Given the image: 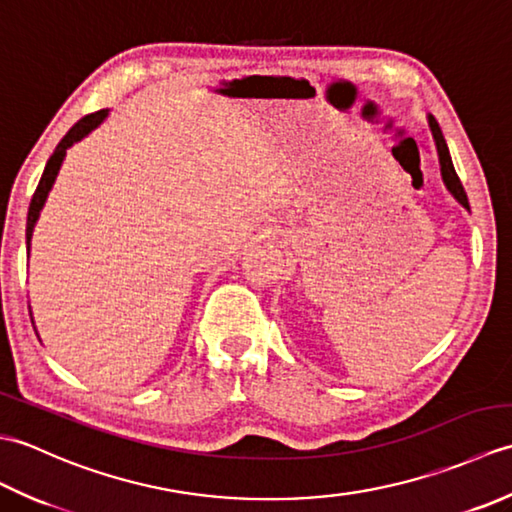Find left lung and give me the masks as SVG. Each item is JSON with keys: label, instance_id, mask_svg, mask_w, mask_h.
<instances>
[{"label": "left lung", "instance_id": "8db88e82", "mask_svg": "<svg viewBox=\"0 0 512 512\" xmlns=\"http://www.w3.org/2000/svg\"><path fill=\"white\" fill-rule=\"evenodd\" d=\"M427 123H429V132H431V138H433V145H436V151H438L440 173H442V182H444V187H447V191L453 195L455 202H458L460 206H464L466 211H471L469 198H466L462 182H460V178H458V173H455L453 160H451L449 147H447V140H444V136H442V129H440V125H438L436 118H433L431 114L427 116Z\"/></svg>", "mask_w": 512, "mask_h": 512}]
</instances>
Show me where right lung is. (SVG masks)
<instances>
[{
	"instance_id": "1",
	"label": "right lung",
	"mask_w": 512,
	"mask_h": 512,
	"mask_svg": "<svg viewBox=\"0 0 512 512\" xmlns=\"http://www.w3.org/2000/svg\"><path fill=\"white\" fill-rule=\"evenodd\" d=\"M107 114H110V110H101V112H94V114L83 116L81 121L76 123V125L70 129V132L61 138V143L57 145V149H54V154H52L50 160L46 162V169H43V176H41V180H39V184H37V191H35V195H32L30 206H28V222H26V248H28V253H30L32 231H35V224H37V220H39L43 204H46V200H48V193H50V189H52V184H54V180H57V173H59V169H61V165H63L65 154H68V149H70L74 143H79V140H83L85 136L92 134L94 129L105 121ZM35 332H37V330H35Z\"/></svg>"
}]
</instances>
